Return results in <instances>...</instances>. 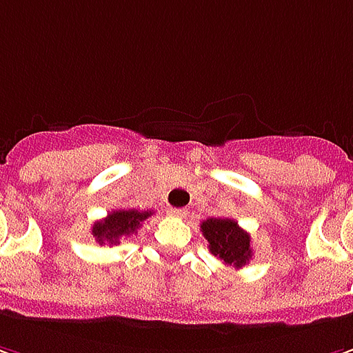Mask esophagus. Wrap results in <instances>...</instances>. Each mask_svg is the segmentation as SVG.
I'll use <instances>...</instances> for the list:
<instances>
[{
  "label": "esophagus",
  "mask_w": 353,
  "mask_h": 353,
  "mask_svg": "<svg viewBox=\"0 0 353 353\" xmlns=\"http://www.w3.org/2000/svg\"><path fill=\"white\" fill-rule=\"evenodd\" d=\"M168 214L170 216H176V219H183V216H188V211L185 209H174L172 207V209H168Z\"/></svg>",
  "instance_id": "34e87169"
}]
</instances>
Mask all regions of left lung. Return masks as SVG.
<instances>
[{"label":"left lung","mask_w":353,"mask_h":353,"mask_svg":"<svg viewBox=\"0 0 353 353\" xmlns=\"http://www.w3.org/2000/svg\"><path fill=\"white\" fill-rule=\"evenodd\" d=\"M201 232L209 242V252L226 265L242 268L252 258L250 234L230 219H207L201 223Z\"/></svg>","instance_id":"left-lung-1"}]
</instances>
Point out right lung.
<instances>
[{"instance_id":"add662e5","label":"right lung","mask_w":353,"mask_h":353,"mask_svg":"<svg viewBox=\"0 0 353 353\" xmlns=\"http://www.w3.org/2000/svg\"><path fill=\"white\" fill-rule=\"evenodd\" d=\"M152 214V211H134V209H119L111 211L103 221H97L92 228V234L99 244H119L121 238L134 234L142 223Z\"/></svg>"}]
</instances>
